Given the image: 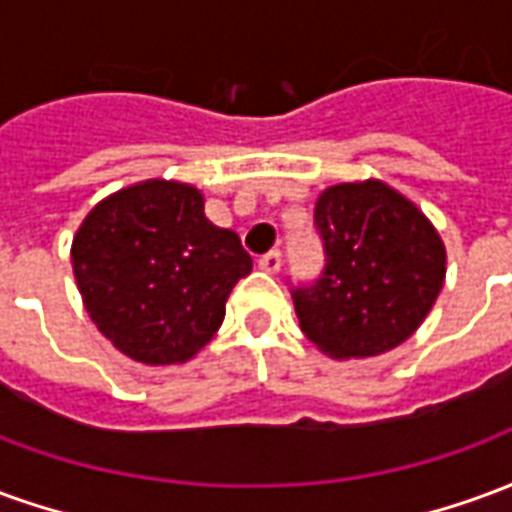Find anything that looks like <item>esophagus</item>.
I'll return each instance as SVG.
<instances>
[{
  "label": "esophagus",
  "mask_w": 512,
  "mask_h": 512,
  "mask_svg": "<svg viewBox=\"0 0 512 512\" xmlns=\"http://www.w3.org/2000/svg\"><path fill=\"white\" fill-rule=\"evenodd\" d=\"M257 266L263 268V271H268V274H277L279 266H282V252H279V249H271V252H266V255L257 260Z\"/></svg>",
  "instance_id": "obj_1"
}]
</instances>
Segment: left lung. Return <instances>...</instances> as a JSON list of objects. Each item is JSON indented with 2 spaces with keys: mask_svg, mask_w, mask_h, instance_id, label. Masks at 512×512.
Here are the masks:
<instances>
[{
  "mask_svg": "<svg viewBox=\"0 0 512 512\" xmlns=\"http://www.w3.org/2000/svg\"><path fill=\"white\" fill-rule=\"evenodd\" d=\"M323 268L290 288L301 332L334 359L376 356L425 321L444 282V244L414 202L381 180L340 183L315 205Z\"/></svg>",
  "mask_w": 512,
  "mask_h": 512,
  "instance_id": "8db88e82",
  "label": "left lung"
}]
</instances>
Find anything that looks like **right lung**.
<instances>
[{
	"instance_id": "add662e5",
	"label": "right lung",
	"mask_w": 512,
	"mask_h": 512,
	"mask_svg": "<svg viewBox=\"0 0 512 512\" xmlns=\"http://www.w3.org/2000/svg\"><path fill=\"white\" fill-rule=\"evenodd\" d=\"M202 202L186 183H136L95 205L73 238L84 307L136 362L191 359L222 326L235 282L252 271L241 238L213 227Z\"/></svg>"
}]
</instances>
